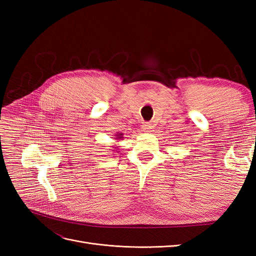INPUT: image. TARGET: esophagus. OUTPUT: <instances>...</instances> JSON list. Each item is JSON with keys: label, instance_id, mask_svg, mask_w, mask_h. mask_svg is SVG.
Returning <instances> with one entry per match:
<instances>
[{"label": "esophagus", "instance_id": "1", "mask_svg": "<svg viewBox=\"0 0 256 256\" xmlns=\"http://www.w3.org/2000/svg\"><path fill=\"white\" fill-rule=\"evenodd\" d=\"M152 128V126L150 122H144L142 126V129H143V131H145V132H147V131H150Z\"/></svg>", "mask_w": 256, "mask_h": 256}]
</instances>
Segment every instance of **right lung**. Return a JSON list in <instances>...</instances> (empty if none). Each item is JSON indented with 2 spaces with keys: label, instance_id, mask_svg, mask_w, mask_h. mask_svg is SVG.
Returning a JSON list of instances; mask_svg holds the SVG:
<instances>
[{
  "label": "right lung",
  "instance_id": "right-lung-1",
  "mask_svg": "<svg viewBox=\"0 0 256 256\" xmlns=\"http://www.w3.org/2000/svg\"><path fill=\"white\" fill-rule=\"evenodd\" d=\"M122 138V134H116V138H118V140H120V138Z\"/></svg>",
  "mask_w": 256,
  "mask_h": 256
}]
</instances>
